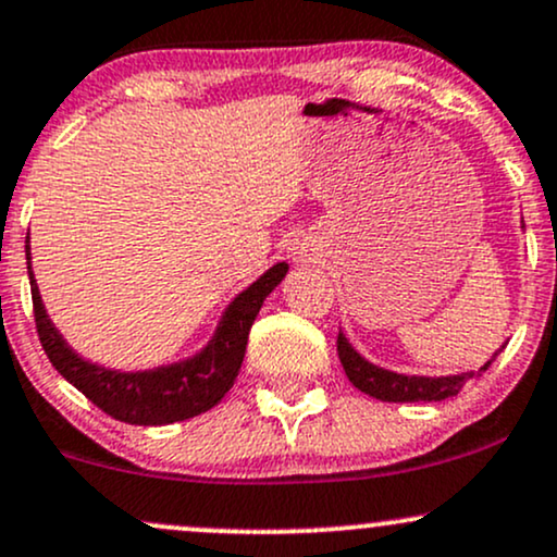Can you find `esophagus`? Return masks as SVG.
Returning a JSON list of instances; mask_svg holds the SVG:
<instances>
[{
    "label": "esophagus",
    "mask_w": 557,
    "mask_h": 557,
    "mask_svg": "<svg viewBox=\"0 0 557 557\" xmlns=\"http://www.w3.org/2000/svg\"><path fill=\"white\" fill-rule=\"evenodd\" d=\"M293 257H296L298 261H306V257H309V253H306L300 246H296V248H293Z\"/></svg>",
    "instance_id": "esophagus-1"
}]
</instances>
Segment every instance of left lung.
Instances as JSON below:
<instances>
[{
  "label": "left lung",
  "instance_id": "left-lung-1",
  "mask_svg": "<svg viewBox=\"0 0 557 557\" xmlns=\"http://www.w3.org/2000/svg\"><path fill=\"white\" fill-rule=\"evenodd\" d=\"M337 356L348 374V380L354 382L361 393L372 395L376 400L387 403H419V400H445L453 395L461 393V387L471 376H479L487 372V367L497 359V354L479 367V372H466V374H453V376H408V374H395L387 369L374 367L367 359H361V354H356L354 345L348 343V337L337 335Z\"/></svg>",
  "mask_w": 557,
  "mask_h": 557
}]
</instances>
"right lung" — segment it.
Listing matches in <instances>:
<instances>
[{
  "mask_svg": "<svg viewBox=\"0 0 557 557\" xmlns=\"http://www.w3.org/2000/svg\"><path fill=\"white\" fill-rule=\"evenodd\" d=\"M25 259H28L38 341H41L44 354L49 356L52 367L112 419L138 426H159L198 417L225 398V393L233 387L235 376L240 372L253 319H257L264 298L283 283L287 272L285 261H280L261 274L251 287H246L227 306L212 343L194 359L149 369V372H117V369H104L83 361L62 341L60 332L49 322L41 296H38L34 272H30L28 240H25Z\"/></svg>",
  "mask_w": 557,
  "mask_h": 557,
  "instance_id": "obj_1",
  "label": "right lung"
}]
</instances>
